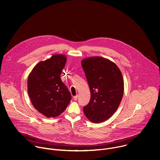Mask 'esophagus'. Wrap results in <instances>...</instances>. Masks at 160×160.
Wrapping results in <instances>:
<instances>
[{
  "label": "esophagus",
  "mask_w": 160,
  "mask_h": 160,
  "mask_svg": "<svg viewBox=\"0 0 160 160\" xmlns=\"http://www.w3.org/2000/svg\"><path fill=\"white\" fill-rule=\"evenodd\" d=\"M78 95H76V96H73V99H74L75 101H77V99H78Z\"/></svg>",
  "instance_id": "34e87169"
}]
</instances>
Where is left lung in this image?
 I'll return each mask as SVG.
<instances>
[{"instance_id":"8db88e82","label":"left lung","mask_w":160,"mask_h":160,"mask_svg":"<svg viewBox=\"0 0 160 160\" xmlns=\"http://www.w3.org/2000/svg\"><path fill=\"white\" fill-rule=\"evenodd\" d=\"M91 92V99L83 108L86 117L93 123L110 118L118 109L124 93L122 73L115 63L96 56L82 61Z\"/></svg>"}]
</instances>
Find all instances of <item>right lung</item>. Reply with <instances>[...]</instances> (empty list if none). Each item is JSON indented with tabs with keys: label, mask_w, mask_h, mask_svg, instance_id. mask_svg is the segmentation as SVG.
<instances>
[{
	"label": "right lung",
	"mask_w": 160,
	"mask_h": 160,
	"mask_svg": "<svg viewBox=\"0 0 160 160\" xmlns=\"http://www.w3.org/2000/svg\"><path fill=\"white\" fill-rule=\"evenodd\" d=\"M66 61L65 55L54 54L36 64L28 78V93L34 108L48 118L62 114L72 98L60 77Z\"/></svg>",
	"instance_id": "add662e5"
}]
</instances>
